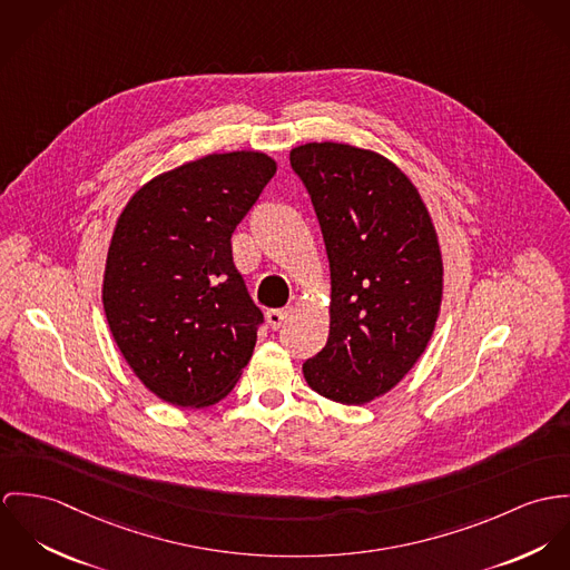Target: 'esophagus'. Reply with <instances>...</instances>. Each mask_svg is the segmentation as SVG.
<instances>
[{
	"label": "esophagus",
	"mask_w": 570,
	"mask_h": 570,
	"mask_svg": "<svg viewBox=\"0 0 570 570\" xmlns=\"http://www.w3.org/2000/svg\"><path fill=\"white\" fill-rule=\"evenodd\" d=\"M291 315V308H275V311H268L266 313V323L271 330H277L282 327V323L286 321V316Z\"/></svg>",
	"instance_id": "1"
}]
</instances>
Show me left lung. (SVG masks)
Masks as SVG:
<instances>
[{"mask_svg": "<svg viewBox=\"0 0 570 570\" xmlns=\"http://www.w3.org/2000/svg\"><path fill=\"white\" fill-rule=\"evenodd\" d=\"M332 277L330 336L304 363L316 393L365 404L395 386L426 350L442 302V255L406 175L347 144L293 148Z\"/></svg>", "mask_w": 570, "mask_h": 570, "instance_id": "obj_1", "label": "left lung"}]
</instances>
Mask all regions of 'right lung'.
Instances as JSON below:
<instances>
[{"instance_id": "right-lung-1", "label": "right lung", "mask_w": 570, "mask_h": 570, "mask_svg": "<svg viewBox=\"0 0 570 570\" xmlns=\"http://www.w3.org/2000/svg\"><path fill=\"white\" fill-rule=\"evenodd\" d=\"M275 161L207 155L128 200L107 257L102 302L135 376L177 406L225 397L254 354L264 315L234 264L232 234Z\"/></svg>"}]
</instances>
